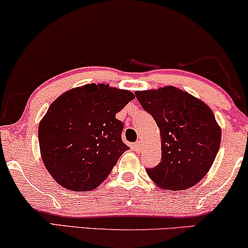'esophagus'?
I'll return each mask as SVG.
<instances>
[{
  "label": "esophagus",
  "instance_id": "obj_1",
  "mask_svg": "<svg viewBox=\"0 0 248 248\" xmlns=\"http://www.w3.org/2000/svg\"><path fill=\"white\" fill-rule=\"evenodd\" d=\"M141 148H142V142L141 141H138V142H135V143L133 144V149L137 152H139L141 150Z\"/></svg>",
  "mask_w": 248,
  "mask_h": 248
}]
</instances>
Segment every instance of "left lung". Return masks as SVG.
<instances>
[{"mask_svg": "<svg viewBox=\"0 0 248 248\" xmlns=\"http://www.w3.org/2000/svg\"><path fill=\"white\" fill-rule=\"evenodd\" d=\"M138 100L160 130L161 161L147 172L160 188L184 191L211 168L221 141L213 111L199 98L178 88L137 91Z\"/></svg>", "mask_w": 248, "mask_h": 248, "instance_id": "obj_1", "label": "left lung"}]
</instances>
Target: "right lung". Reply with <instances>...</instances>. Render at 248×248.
Masks as SVG:
<instances>
[{
	"label": "right lung",
	"mask_w": 248,
	"mask_h": 248,
	"mask_svg": "<svg viewBox=\"0 0 248 248\" xmlns=\"http://www.w3.org/2000/svg\"><path fill=\"white\" fill-rule=\"evenodd\" d=\"M134 98L128 90L91 83L53 101L39 123L38 141L44 165L61 186L91 191L108 177L128 149L115 115Z\"/></svg>",
	"instance_id": "obj_1"
}]
</instances>
